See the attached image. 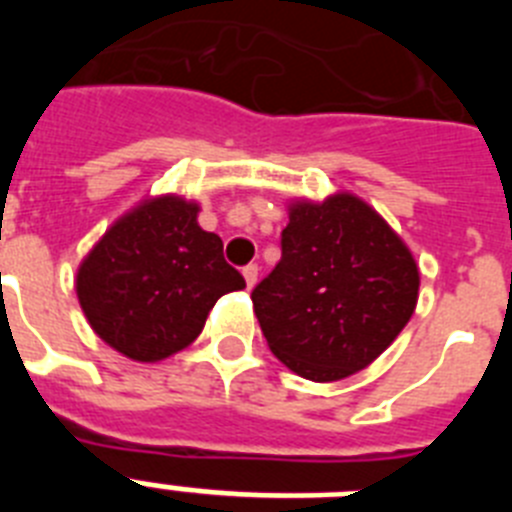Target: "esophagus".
Listing matches in <instances>:
<instances>
[{
  "instance_id": "obj_1",
  "label": "esophagus",
  "mask_w": 512,
  "mask_h": 512,
  "mask_svg": "<svg viewBox=\"0 0 512 512\" xmlns=\"http://www.w3.org/2000/svg\"><path fill=\"white\" fill-rule=\"evenodd\" d=\"M243 279H246L248 289H251L253 284L259 282V266H256V264H248V266H243Z\"/></svg>"
}]
</instances>
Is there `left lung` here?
<instances>
[{"label": "left lung", "instance_id": "obj_1", "mask_svg": "<svg viewBox=\"0 0 512 512\" xmlns=\"http://www.w3.org/2000/svg\"><path fill=\"white\" fill-rule=\"evenodd\" d=\"M420 274L377 210L341 192L292 202L282 259L251 292L271 354L300 377L336 382L372 364L408 325Z\"/></svg>", "mask_w": 512, "mask_h": 512}]
</instances>
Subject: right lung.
<instances>
[{
	"label": "right lung",
	"mask_w": 512,
	"mask_h": 512,
	"mask_svg": "<svg viewBox=\"0 0 512 512\" xmlns=\"http://www.w3.org/2000/svg\"><path fill=\"white\" fill-rule=\"evenodd\" d=\"M197 202L166 194L122 215L81 261L76 295L104 343L133 361L187 348L215 302L246 287L220 235L197 223Z\"/></svg>",
	"instance_id": "1"
}]
</instances>
